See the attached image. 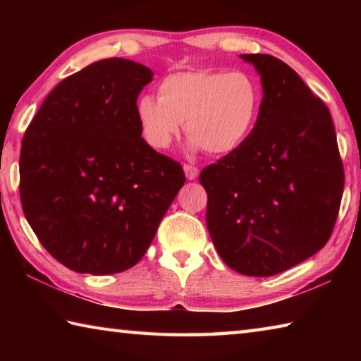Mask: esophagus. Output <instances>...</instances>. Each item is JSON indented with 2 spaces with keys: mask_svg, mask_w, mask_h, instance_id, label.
Wrapping results in <instances>:
<instances>
[{
  "mask_svg": "<svg viewBox=\"0 0 361 361\" xmlns=\"http://www.w3.org/2000/svg\"><path fill=\"white\" fill-rule=\"evenodd\" d=\"M185 173H186V178L188 180H195L197 178V175H199V169L195 167V166H191V164H185Z\"/></svg>",
  "mask_w": 361,
  "mask_h": 361,
  "instance_id": "esophagus-1",
  "label": "esophagus"
}]
</instances>
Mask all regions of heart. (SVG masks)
<instances>
[{
	"mask_svg": "<svg viewBox=\"0 0 361 361\" xmlns=\"http://www.w3.org/2000/svg\"><path fill=\"white\" fill-rule=\"evenodd\" d=\"M159 100L140 97L137 119L146 143L170 146L181 122L194 146L210 154H226L252 132L259 109V89L243 71H178L157 87Z\"/></svg>",
	"mask_w": 361,
	"mask_h": 361,
	"instance_id": "heart-1",
	"label": "heart"
}]
</instances>
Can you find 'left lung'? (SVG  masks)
<instances>
[{"instance_id": "obj_1", "label": "left lung", "mask_w": 361, "mask_h": 361, "mask_svg": "<svg viewBox=\"0 0 361 361\" xmlns=\"http://www.w3.org/2000/svg\"><path fill=\"white\" fill-rule=\"evenodd\" d=\"M242 59L261 76L258 119L199 181L221 259L243 276L271 277L325 247L338 219L344 167L329 109L298 73L267 54Z\"/></svg>"}]
</instances>
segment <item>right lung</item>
<instances>
[{
  "label": "right lung",
  "mask_w": 361,
  "mask_h": 361,
  "mask_svg": "<svg viewBox=\"0 0 361 361\" xmlns=\"http://www.w3.org/2000/svg\"><path fill=\"white\" fill-rule=\"evenodd\" d=\"M152 71L105 59L65 78L27 127L20 202L51 256L71 271L122 272L143 258L186 176L142 137L137 99Z\"/></svg>",
  "instance_id": "right-lung-1"
}]
</instances>
